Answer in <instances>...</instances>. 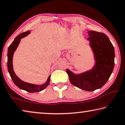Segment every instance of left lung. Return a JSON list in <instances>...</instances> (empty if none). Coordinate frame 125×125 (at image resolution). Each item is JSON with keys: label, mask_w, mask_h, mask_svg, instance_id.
<instances>
[{"label": "left lung", "mask_w": 125, "mask_h": 125, "mask_svg": "<svg viewBox=\"0 0 125 125\" xmlns=\"http://www.w3.org/2000/svg\"><path fill=\"white\" fill-rule=\"evenodd\" d=\"M89 46L94 54L95 64L90 70L75 74L68 69L66 72L70 82L82 90L92 92L104 85L113 73L115 50L106 35L95 31H88Z\"/></svg>", "instance_id": "1"}]
</instances>
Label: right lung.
<instances>
[{
  "instance_id": "1",
  "label": "right lung",
  "mask_w": 125,
  "mask_h": 125,
  "mask_svg": "<svg viewBox=\"0 0 125 125\" xmlns=\"http://www.w3.org/2000/svg\"><path fill=\"white\" fill-rule=\"evenodd\" d=\"M30 30H28L26 32H23L19 35L15 39H14V41L12 42L11 45L9 46L8 50V69L9 72V74L11 77L12 81L14 84L18 86V88L22 90L26 91L29 93H35L39 92L43 90L49 85L50 82V77L51 75L48 77V79L45 83L41 84V85H37V84H31L27 83L22 81L21 80L18 76L15 73L13 69V65H12V58H13V55L16 48H18L21 39H22L30 33Z\"/></svg>"
}]
</instances>
